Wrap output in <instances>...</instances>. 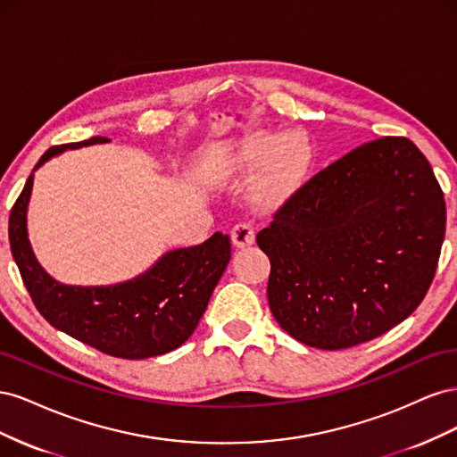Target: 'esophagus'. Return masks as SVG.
<instances>
[{
  "mask_svg": "<svg viewBox=\"0 0 457 457\" xmlns=\"http://www.w3.org/2000/svg\"><path fill=\"white\" fill-rule=\"evenodd\" d=\"M230 238L232 244L237 247H245V245H252L255 242V228L252 223H247V220H242V223H237L230 230Z\"/></svg>",
  "mask_w": 457,
  "mask_h": 457,
  "instance_id": "1",
  "label": "esophagus"
}]
</instances>
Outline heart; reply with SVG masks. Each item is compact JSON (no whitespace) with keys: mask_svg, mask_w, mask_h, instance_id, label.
Listing matches in <instances>:
<instances>
[{"mask_svg":"<svg viewBox=\"0 0 457 457\" xmlns=\"http://www.w3.org/2000/svg\"><path fill=\"white\" fill-rule=\"evenodd\" d=\"M311 162L312 150L303 135L257 129L227 152L220 171H250L265 165L253 185V200L270 207L287 200L303 185Z\"/></svg>","mask_w":457,"mask_h":457,"instance_id":"heart-1","label":"heart"}]
</instances>
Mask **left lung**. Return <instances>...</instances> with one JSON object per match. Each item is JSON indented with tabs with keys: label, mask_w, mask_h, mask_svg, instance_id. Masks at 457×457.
Listing matches in <instances>:
<instances>
[{
	"label": "left lung",
	"mask_w": 457,
	"mask_h": 457,
	"mask_svg": "<svg viewBox=\"0 0 457 457\" xmlns=\"http://www.w3.org/2000/svg\"><path fill=\"white\" fill-rule=\"evenodd\" d=\"M445 230V195L416 145L381 137L351 150L257 234L276 322L324 351L383 336L420 307Z\"/></svg>",
	"instance_id": "left-lung-1"
}]
</instances>
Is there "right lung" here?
Listing matches in <instances>:
<instances>
[{
    "mask_svg": "<svg viewBox=\"0 0 457 457\" xmlns=\"http://www.w3.org/2000/svg\"><path fill=\"white\" fill-rule=\"evenodd\" d=\"M91 137L81 143L51 146L34 171L66 148L108 143ZM30 173L9 215V244L36 309L71 337L104 354L141 361L165 354L195 334L213 289L230 261V238L215 232L200 245L162 255L156 265L116 286H66L41 269L26 230V207L32 195Z\"/></svg>",
    "mask_w": 457,
    "mask_h": 457,
    "instance_id": "1",
    "label": "right lung"
}]
</instances>
